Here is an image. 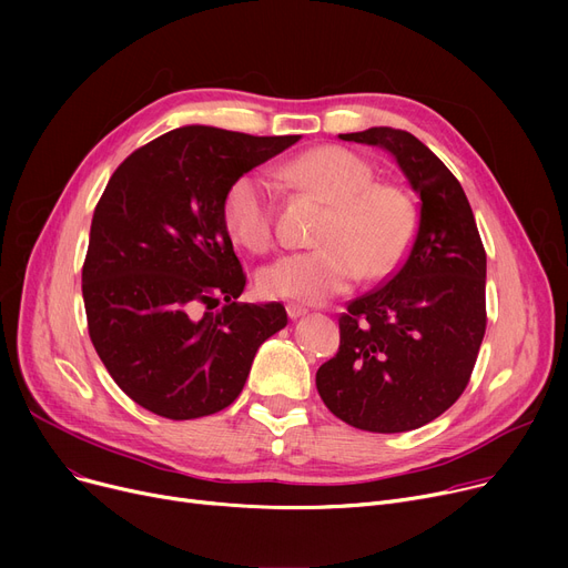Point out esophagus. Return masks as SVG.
Instances as JSON below:
<instances>
[{
    "label": "esophagus",
    "mask_w": 568,
    "mask_h": 568,
    "mask_svg": "<svg viewBox=\"0 0 568 568\" xmlns=\"http://www.w3.org/2000/svg\"><path fill=\"white\" fill-rule=\"evenodd\" d=\"M308 313V308H304V306H296V304H290L287 306V317L290 320H300V317H304Z\"/></svg>",
    "instance_id": "obj_1"
}]
</instances>
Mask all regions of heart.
Instances as JSON below:
<instances>
[{"label": "heart", "instance_id": "b5f03b06", "mask_svg": "<svg viewBox=\"0 0 568 568\" xmlns=\"http://www.w3.org/2000/svg\"><path fill=\"white\" fill-rule=\"evenodd\" d=\"M281 174L329 202L332 214L317 234L322 248L292 253L260 268L257 290L264 296L322 304L347 292L364 274L379 281L398 272L416 234V209L403 189L377 184L366 159L336 144L294 156ZM221 214L234 244L253 253L272 246V182L262 172L234 179L223 195Z\"/></svg>", "mask_w": 568, "mask_h": 568}]
</instances>
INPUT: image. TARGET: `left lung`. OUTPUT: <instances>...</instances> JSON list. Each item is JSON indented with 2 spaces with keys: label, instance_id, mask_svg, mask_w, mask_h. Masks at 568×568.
<instances>
[{
  "label": "left lung",
  "instance_id": "obj_1",
  "mask_svg": "<svg viewBox=\"0 0 568 568\" xmlns=\"http://www.w3.org/2000/svg\"><path fill=\"white\" fill-rule=\"evenodd\" d=\"M389 152L422 200L398 272L341 315V347L315 384L341 422L405 433L449 409L486 334V251L458 179L412 133L375 126L338 135Z\"/></svg>",
  "mask_w": 568,
  "mask_h": 568
}]
</instances>
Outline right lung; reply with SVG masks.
<instances>
[{
    "instance_id": "right-lung-1",
    "label": "right lung",
    "mask_w": 568,
    "mask_h": 568,
    "mask_svg": "<svg viewBox=\"0 0 568 568\" xmlns=\"http://www.w3.org/2000/svg\"><path fill=\"white\" fill-rule=\"evenodd\" d=\"M300 140L182 126L110 176L89 232L82 300L103 366L144 409L174 422L225 409L257 347L287 324L283 304L236 302L246 276L221 206L239 174Z\"/></svg>"
}]
</instances>
